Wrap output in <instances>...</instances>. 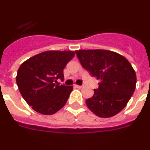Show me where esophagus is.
<instances>
[{
  "instance_id": "obj_1",
  "label": "esophagus",
  "mask_w": 150,
  "mask_h": 150,
  "mask_svg": "<svg viewBox=\"0 0 150 150\" xmlns=\"http://www.w3.org/2000/svg\"><path fill=\"white\" fill-rule=\"evenodd\" d=\"M75 88H82L83 86L82 85H75Z\"/></svg>"
}]
</instances>
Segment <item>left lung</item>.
<instances>
[{"mask_svg": "<svg viewBox=\"0 0 150 150\" xmlns=\"http://www.w3.org/2000/svg\"><path fill=\"white\" fill-rule=\"evenodd\" d=\"M83 68L100 79L94 95L87 99L89 110L100 117H110L127 104L136 88L134 69L125 57L104 50L75 51Z\"/></svg>", "mask_w": 150, "mask_h": 150, "instance_id": "1", "label": "left lung"}]
</instances>
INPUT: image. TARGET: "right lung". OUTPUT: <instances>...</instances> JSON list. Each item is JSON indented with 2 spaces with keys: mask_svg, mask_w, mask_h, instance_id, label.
Segmentation results:
<instances>
[{
  "mask_svg": "<svg viewBox=\"0 0 150 150\" xmlns=\"http://www.w3.org/2000/svg\"><path fill=\"white\" fill-rule=\"evenodd\" d=\"M75 56L73 51H46L23 62L16 77L26 103L40 114L51 115L64 107L72 86L58 84L64 80L63 69Z\"/></svg>",
  "mask_w": 150,
  "mask_h": 150,
  "instance_id": "obj_1",
  "label": "right lung"
}]
</instances>
